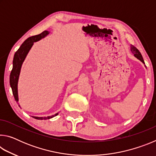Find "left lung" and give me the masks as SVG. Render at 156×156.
Segmentation results:
<instances>
[{
    "label": "left lung",
    "mask_w": 156,
    "mask_h": 156,
    "mask_svg": "<svg viewBox=\"0 0 156 156\" xmlns=\"http://www.w3.org/2000/svg\"><path fill=\"white\" fill-rule=\"evenodd\" d=\"M130 49H131V51L132 54H133V56H135L136 58H138V60H140V61L144 65L145 63H144V60H143V58H142V54H140V52L139 51V50L137 49L136 47H135L133 46V45L131 46Z\"/></svg>",
    "instance_id": "8db88e82"
}]
</instances>
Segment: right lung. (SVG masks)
Masks as SVG:
<instances>
[{
  "mask_svg": "<svg viewBox=\"0 0 156 156\" xmlns=\"http://www.w3.org/2000/svg\"><path fill=\"white\" fill-rule=\"evenodd\" d=\"M49 34V31H44L41 34H38V35L31 36L28 38L27 40H25L23 43L21 44V46L19 47V49L17 50V51L15 53L14 60H13V68L10 73V78H9V83L11 88L12 89L13 95H14L15 100L20 106L19 105V99H18V79H19V76L20 73V69L22 67V65L24 60L25 59L26 56L28 54L29 51L32 47L34 43L37 42L38 41L41 40L42 38H44ZM58 113H56V114L52 115L51 116H47V117H37V116H32L34 118L37 120H47L50 119L56 116Z\"/></svg>",
  "mask_w": 156,
  "mask_h": 156,
  "instance_id": "right-lung-1",
  "label": "right lung"
}]
</instances>
